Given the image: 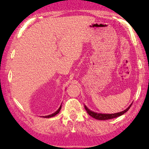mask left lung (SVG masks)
I'll return each instance as SVG.
<instances>
[{
    "label": "left lung",
    "mask_w": 149,
    "mask_h": 149,
    "mask_svg": "<svg viewBox=\"0 0 149 149\" xmlns=\"http://www.w3.org/2000/svg\"><path fill=\"white\" fill-rule=\"evenodd\" d=\"M131 106V104L130 106L127 108L125 110L122 111L121 112H119V113H112V114H106V113H96V112H94L87 108L86 106H84L85 109H86L87 113L89 114L90 116H92L93 118H95L96 119H98V120H107V119H113V118H118L119 116H122L123 114H124L125 112L129 110V109L130 108V107Z\"/></svg>",
    "instance_id": "1"
}]
</instances>
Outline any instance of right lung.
<instances>
[{
	"instance_id": "right-lung-1",
	"label": "right lung",
	"mask_w": 149,
	"mask_h": 149,
	"mask_svg": "<svg viewBox=\"0 0 149 149\" xmlns=\"http://www.w3.org/2000/svg\"><path fill=\"white\" fill-rule=\"evenodd\" d=\"M61 106L59 107V108H58L57 111H56L55 113H52V115H49V116H43V118H52V117H54L55 116H56L57 115V113H59V111H60V110H61Z\"/></svg>"
}]
</instances>
